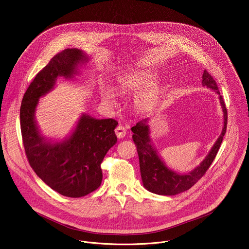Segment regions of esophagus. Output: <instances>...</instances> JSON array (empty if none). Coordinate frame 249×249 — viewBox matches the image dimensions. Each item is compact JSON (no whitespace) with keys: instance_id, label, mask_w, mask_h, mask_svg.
<instances>
[{"instance_id":"1","label":"esophagus","mask_w":249,"mask_h":249,"mask_svg":"<svg viewBox=\"0 0 249 249\" xmlns=\"http://www.w3.org/2000/svg\"><path fill=\"white\" fill-rule=\"evenodd\" d=\"M115 132H116V134H117V136L119 139L124 138L125 135H126V129L123 126H118L115 130Z\"/></svg>"}]
</instances>
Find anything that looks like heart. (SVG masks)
<instances>
[{
    "label": "heart",
    "mask_w": 249,
    "mask_h": 249,
    "mask_svg": "<svg viewBox=\"0 0 249 249\" xmlns=\"http://www.w3.org/2000/svg\"><path fill=\"white\" fill-rule=\"evenodd\" d=\"M156 79L157 75L153 71H134L119 77L117 86L120 92H133L154 83ZM158 95L159 92L156 89H146L137 96L136 104L142 110L147 111L157 104ZM103 96L109 103L115 102L114 92L109 89L103 90Z\"/></svg>",
    "instance_id": "b5f03b06"
}]
</instances>
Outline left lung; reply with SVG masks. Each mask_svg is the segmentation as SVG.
Segmentation results:
<instances>
[{
  "mask_svg": "<svg viewBox=\"0 0 249 249\" xmlns=\"http://www.w3.org/2000/svg\"><path fill=\"white\" fill-rule=\"evenodd\" d=\"M201 84L203 87L210 89L218 94L220 106L223 111L224 124L221 134L214 142L209 153L201 161L200 165L197 166L190 173L183 175L177 173L170 169L161 160L151 142L150 128L148 125L150 120L149 118L140 120L130 129L133 132L132 140L136 145L139 156L142 185L146 190L152 193L167 196L177 195L178 193L190 190L192 186L198 182V180L203 177L218 152L227 130L228 115L225 103L218 91V88L214 79L206 70H204L202 73Z\"/></svg>",
  "mask_w": 249,
  "mask_h": 249,
  "instance_id": "1",
  "label": "left lung"
}]
</instances>
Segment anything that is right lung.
<instances>
[{
    "instance_id": "1",
    "label": "right lung",
    "mask_w": 249,
    "mask_h": 249,
    "mask_svg": "<svg viewBox=\"0 0 249 249\" xmlns=\"http://www.w3.org/2000/svg\"><path fill=\"white\" fill-rule=\"evenodd\" d=\"M87 61L88 56L76 48L55 55L30 84L20 107V129L30 165L48 187L71 198L83 197L101 186V163L117 142L118 121L82 114L71 134L57 142L41 134L36 111L39 99L55 88L59 77L71 79L78 65Z\"/></svg>"
}]
</instances>
